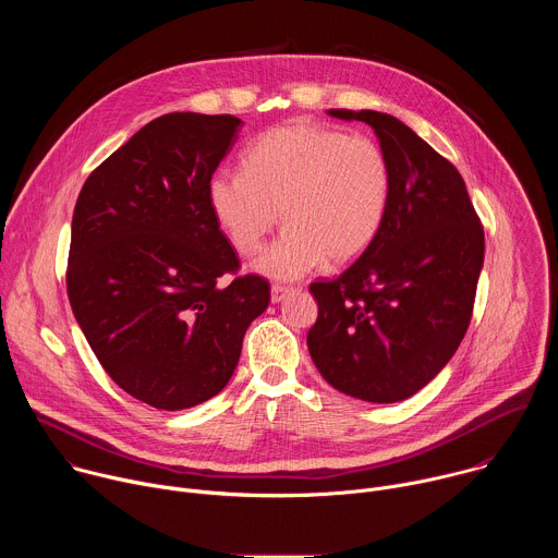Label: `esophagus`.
<instances>
[{
  "instance_id": "obj_1",
  "label": "esophagus",
  "mask_w": 558,
  "mask_h": 558,
  "mask_svg": "<svg viewBox=\"0 0 558 558\" xmlns=\"http://www.w3.org/2000/svg\"><path fill=\"white\" fill-rule=\"evenodd\" d=\"M289 293H293V287H287V284H274V287H271V302H282Z\"/></svg>"
}]
</instances>
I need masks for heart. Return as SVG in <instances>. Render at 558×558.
<instances>
[{"label":"heart","instance_id":"obj_1","mask_svg":"<svg viewBox=\"0 0 558 558\" xmlns=\"http://www.w3.org/2000/svg\"><path fill=\"white\" fill-rule=\"evenodd\" d=\"M392 170L381 145L315 123L260 134L243 154V172L216 170L207 203L241 256L263 250L278 218L287 225L258 271L291 280L313 267L347 265L377 238L390 205Z\"/></svg>","mask_w":558,"mask_h":558}]
</instances>
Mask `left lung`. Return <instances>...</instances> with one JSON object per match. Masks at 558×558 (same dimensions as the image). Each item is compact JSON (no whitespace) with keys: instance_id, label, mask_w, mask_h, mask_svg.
Returning a JSON list of instances; mask_svg holds the SVG:
<instances>
[{"instance_id":"8db88e82","label":"left lung","mask_w":558,"mask_h":558,"mask_svg":"<svg viewBox=\"0 0 558 558\" xmlns=\"http://www.w3.org/2000/svg\"><path fill=\"white\" fill-rule=\"evenodd\" d=\"M368 123L392 170L386 220L338 278L311 282L306 344L323 377L375 404L402 402L454 355L484 267V227L457 168L409 125L375 110H329Z\"/></svg>"}]
</instances>
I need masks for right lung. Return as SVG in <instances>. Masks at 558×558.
Returning <instances> with one entry per match:
<instances>
[{
  "instance_id": "right-lung-1",
  "label": "right lung",
  "mask_w": 558,
  "mask_h": 558,
  "mask_svg": "<svg viewBox=\"0 0 558 558\" xmlns=\"http://www.w3.org/2000/svg\"><path fill=\"white\" fill-rule=\"evenodd\" d=\"M231 114L172 112L88 177L72 214L65 287L104 371L134 400L183 411L218 395L269 282L241 269L207 203L235 143ZM234 274L225 286L219 278Z\"/></svg>"
}]
</instances>
